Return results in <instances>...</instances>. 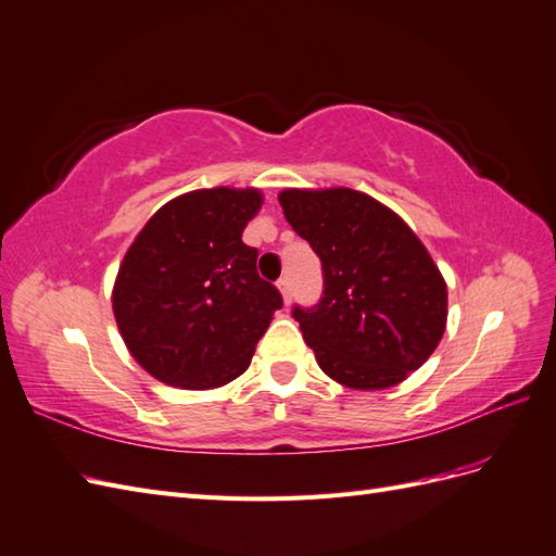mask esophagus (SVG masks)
I'll list each match as a JSON object with an SVG mask.
<instances>
[{
    "mask_svg": "<svg viewBox=\"0 0 556 556\" xmlns=\"http://www.w3.org/2000/svg\"><path fill=\"white\" fill-rule=\"evenodd\" d=\"M278 290H280V294L285 299V304H290L292 302V285H290L288 278H280L278 280Z\"/></svg>",
    "mask_w": 556,
    "mask_h": 556,
    "instance_id": "1",
    "label": "esophagus"
}]
</instances>
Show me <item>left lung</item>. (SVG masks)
<instances>
[{
	"mask_svg": "<svg viewBox=\"0 0 556 556\" xmlns=\"http://www.w3.org/2000/svg\"><path fill=\"white\" fill-rule=\"evenodd\" d=\"M278 201L323 264L320 302L292 308L320 369L357 390L407 379L446 327V282L424 243L353 189H285Z\"/></svg>",
	"mask_w": 556,
	"mask_h": 556,
	"instance_id": "8db88e82",
	"label": "left lung"
}]
</instances>
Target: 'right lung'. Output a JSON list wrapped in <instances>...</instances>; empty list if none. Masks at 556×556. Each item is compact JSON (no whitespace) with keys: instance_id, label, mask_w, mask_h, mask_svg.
I'll return each mask as SVG.
<instances>
[{"instance_id":"1","label":"right lung","mask_w":556,"mask_h":556,"mask_svg":"<svg viewBox=\"0 0 556 556\" xmlns=\"http://www.w3.org/2000/svg\"><path fill=\"white\" fill-rule=\"evenodd\" d=\"M257 189H201L163 205L126 252L112 292L130 355L154 379L217 388L250 367L254 346L282 306L243 243Z\"/></svg>"}]
</instances>
